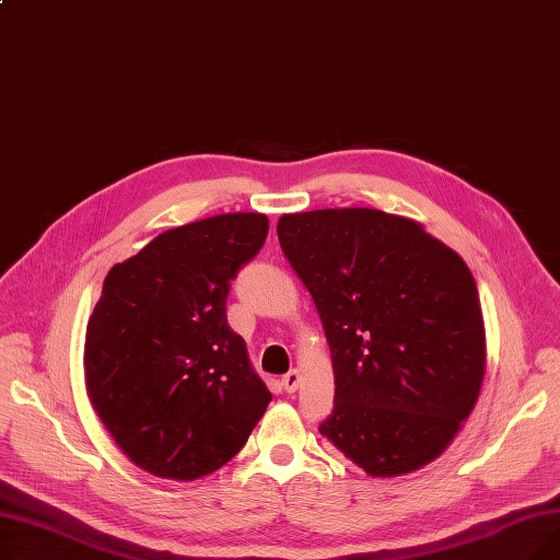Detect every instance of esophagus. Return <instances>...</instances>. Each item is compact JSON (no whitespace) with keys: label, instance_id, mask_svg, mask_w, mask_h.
Returning <instances> with one entry per match:
<instances>
[{"label":"esophagus","instance_id":"obj_1","mask_svg":"<svg viewBox=\"0 0 560 560\" xmlns=\"http://www.w3.org/2000/svg\"><path fill=\"white\" fill-rule=\"evenodd\" d=\"M281 386L285 393H295L300 388V372L298 370H290L281 376Z\"/></svg>","mask_w":560,"mask_h":560}]
</instances>
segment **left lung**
I'll list each match as a JSON object with an SVG mask.
<instances>
[{
	"instance_id": "obj_1",
	"label": "left lung",
	"mask_w": 560,
	"mask_h": 560,
	"mask_svg": "<svg viewBox=\"0 0 560 560\" xmlns=\"http://www.w3.org/2000/svg\"><path fill=\"white\" fill-rule=\"evenodd\" d=\"M281 249L325 327L336 376L319 433L370 477L447 450L486 372L479 292L422 224L374 209L281 215Z\"/></svg>"
}]
</instances>
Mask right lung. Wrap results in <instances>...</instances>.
I'll use <instances>...</instances> for the list:
<instances>
[{
    "mask_svg": "<svg viewBox=\"0 0 560 560\" xmlns=\"http://www.w3.org/2000/svg\"><path fill=\"white\" fill-rule=\"evenodd\" d=\"M268 218L226 213L170 229L117 262L85 329V386L144 472L192 481L243 450L272 393L226 322L231 279Z\"/></svg>",
    "mask_w": 560,
    "mask_h": 560,
    "instance_id": "right-lung-1",
    "label": "right lung"
}]
</instances>
